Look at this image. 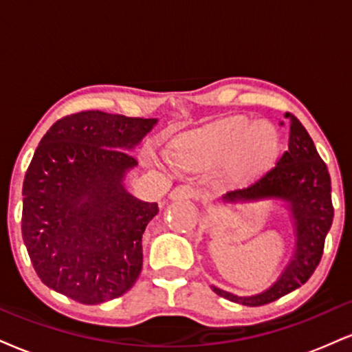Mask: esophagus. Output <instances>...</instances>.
Segmentation results:
<instances>
[{
    "mask_svg": "<svg viewBox=\"0 0 352 352\" xmlns=\"http://www.w3.org/2000/svg\"><path fill=\"white\" fill-rule=\"evenodd\" d=\"M197 190L192 185H179V187L172 190L170 198H173V200H192V198H197Z\"/></svg>",
    "mask_w": 352,
    "mask_h": 352,
    "instance_id": "1",
    "label": "esophagus"
}]
</instances>
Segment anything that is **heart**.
Listing matches in <instances>:
<instances>
[{"label":"heart","instance_id":"obj_1","mask_svg":"<svg viewBox=\"0 0 352 352\" xmlns=\"http://www.w3.org/2000/svg\"><path fill=\"white\" fill-rule=\"evenodd\" d=\"M277 149L274 129L265 122L234 116L219 121L205 133L190 138L175 152L184 170H208L224 164V175L232 184L256 177Z\"/></svg>","mask_w":352,"mask_h":352}]
</instances>
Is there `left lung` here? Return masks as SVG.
I'll list each match as a JSON object with an SVG mask.
<instances>
[{"mask_svg":"<svg viewBox=\"0 0 352 352\" xmlns=\"http://www.w3.org/2000/svg\"><path fill=\"white\" fill-rule=\"evenodd\" d=\"M285 118L289 122V151L283 152L275 167L264 173L251 187L223 195L219 200L224 205L259 200L282 201L289 211L294 228V252L269 289L249 297H241L211 285L219 297L245 307H261L275 302L302 287L320 264L324 238L333 223L331 179L326 164L321 160L302 122L290 113H285Z\"/></svg>","mask_w":352,"mask_h":352,"instance_id":"1","label":"left lung"}]
</instances>
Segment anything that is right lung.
Wrapping results in <instances>:
<instances>
[{
	"label": "right lung",
	"mask_w": 352,
	"mask_h": 352,
	"mask_svg": "<svg viewBox=\"0 0 352 352\" xmlns=\"http://www.w3.org/2000/svg\"><path fill=\"white\" fill-rule=\"evenodd\" d=\"M157 120L82 111L54 122L23 185V239L37 275L75 302L121 297L142 269V234L159 213L124 187L129 154Z\"/></svg>",
	"instance_id": "obj_1"
}]
</instances>
